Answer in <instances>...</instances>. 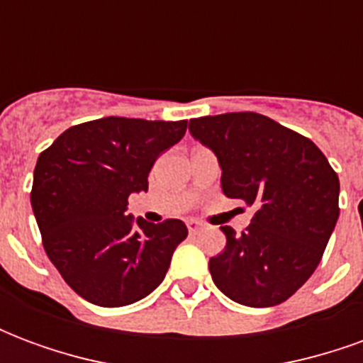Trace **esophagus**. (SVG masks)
Returning a JSON list of instances; mask_svg holds the SVG:
<instances>
[{"instance_id": "1", "label": "esophagus", "mask_w": 363, "mask_h": 363, "mask_svg": "<svg viewBox=\"0 0 363 363\" xmlns=\"http://www.w3.org/2000/svg\"><path fill=\"white\" fill-rule=\"evenodd\" d=\"M186 228H189L190 235H196V233H200V231H202V228H204V225H202V223H200V221L190 220L189 223H186Z\"/></svg>"}]
</instances>
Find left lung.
<instances>
[{"mask_svg": "<svg viewBox=\"0 0 363 363\" xmlns=\"http://www.w3.org/2000/svg\"><path fill=\"white\" fill-rule=\"evenodd\" d=\"M189 130L220 161L223 194L255 208L241 235L221 228L213 284L247 307L286 301L323 259L340 213L338 174L309 138L257 112L192 118Z\"/></svg>", "mask_w": 363, "mask_h": 363, "instance_id": "obj_1", "label": "left lung"}]
</instances>
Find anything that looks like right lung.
Segmentation results:
<instances>
[{"label":"right lung","mask_w":363,"mask_h":363,"mask_svg":"<svg viewBox=\"0 0 363 363\" xmlns=\"http://www.w3.org/2000/svg\"><path fill=\"white\" fill-rule=\"evenodd\" d=\"M189 120L108 118L67 128L38 155L30 204L44 251L77 296L101 307L135 303L165 278L189 229L126 213L147 190L155 159L181 142Z\"/></svg>","instance_id":"1"}]
</instances>
